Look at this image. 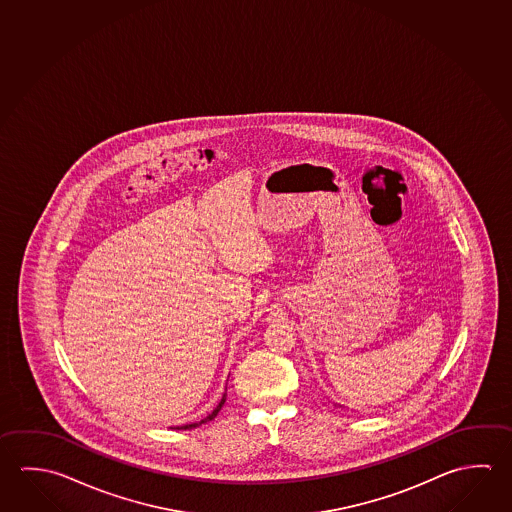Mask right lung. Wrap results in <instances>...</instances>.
Instances as JSON below:
<instances>
[{
  "label": "right lung",
  "mask_w": 512,
  "mask_h": 512,
  "mask_svg": "<svg viewBox=\"0 0 512 512\" xmlns=\"http://www.w3.org/2000/svg\"><path fill=\"white\" fill-rule=\"evenodd\" d=\"M225 401H226V394L223 395V399H221V403L217 404L216 410H214V412L210 413V415H208V417H205V419H203V421L194 422V424H185V426H181L180 430H190V428H196V426H199V424H203V422L212 421V419H214V417H216L217 413H219V410H221V408H223V404H225Z\"/></svg>",
  "instance_id": "1"
}]
</instances>
